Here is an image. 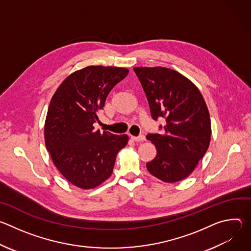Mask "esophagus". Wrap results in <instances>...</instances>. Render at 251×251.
Returning <instances> with one entry per match:
<instances>
[{
  "mask_svg": "<svg viewBox=\"0 0 251 251\" xmlns=\"http://www.w3.org/2000/svg\"><path fill=\"white\" fill-rule=\"evenodd\" d=\"M131 139H132V141H135V142H142V141H144L146 138L144 135H139V136H131Z\"/></svg>",
  "mask_w": 251,
  "mask_h": 251,
  "instance_id": "obj_1",
  "label": "esophagus"
}]
</instances>
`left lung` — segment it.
I'll return each mask as SVG.
<instances>
[{"instance_id": "1", "label": "left lung", "mask_w": 251, "mask_h": 251, "mask_svg": "<svg viewBox=\"0 0 251 251\" xmlns=\"http://www.w3.org/2000/svg\"><path fill=\"white\" fill-rule=\"evenodd\" d=\"M133 69L153 119L166 118L162 134L147 135L157 149L147 169L163 182L182 181L194 172L209 146L211 127L205 101L199 88L176 70L162 66Z\"/></svg>"}]
</instances>
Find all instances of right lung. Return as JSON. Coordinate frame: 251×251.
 Returning a JSON list of instances; mask_svg holds the SVG:
<instances>
[{
	"mask_svg": "<svg viewBox=\"0 0 251 251\" xmlns=\"http://www.w3.org/2000/svg\"><path fill=\"white\" fill-rule=\"evenodd\" d=\"M129 73L124 67L90 65L69 75L51 97L45 122V142L66 180L82 190L108 178L127 135L94 130L107 95Z\"/></svg>",
	"mask_w": 251,
	"mask_h": 251,
	"instance_id": "add662e5",
	"label": "right lung"
}]
</instances>
